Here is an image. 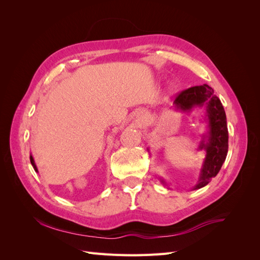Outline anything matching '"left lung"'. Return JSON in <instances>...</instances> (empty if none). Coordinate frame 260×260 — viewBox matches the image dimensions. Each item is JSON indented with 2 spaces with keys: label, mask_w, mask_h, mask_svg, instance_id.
<instances>
[{
  "label": "left lung",
  "mask_w": 260,
  "mask_h": 260,
  "mask_svg": "<svg viewBox=\"0 0 260 260\" xmlns=\"http://www.w3.org/2000/svg\"><path fill=\"white\" fill-rule=\"evenodd\" d=\"M174 107L176 111L188 114L198 107L205 109L204 122L207 123V131L202 135L198 151H205L206 155L198 183L193 187V190H199L218 175L225 160L229 135L224 108L208 84L192 86L182 91L174 101ZM160 182L167 185L164 179H160Z\"/></svg>",
  "instance_id": "1"
}]
</instances>
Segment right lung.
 Listing matches in <instances>:
<instances>
[{
    "label": "right lung",
    "instance_id": "obj_1",
    "mask_svg": "<svg viewBox=\"0 0 260 260\" xmlns=\"http://www.w3.org/2000/svg\"><path fill=\"white\" fill-rule=\"evenodd\" d=\"M30 161H31V165H32V167H34V169L36 170V172H38V168H37V165H36V162H35V159H34V156L30 154Z\"/></svg>",
    "mask_w": 260,
    "mask_h": 260
}]
</instances>
